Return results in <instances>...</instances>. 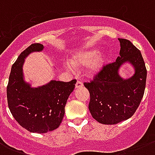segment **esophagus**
Wrapping results in <instances>:
<instances>
[{
    "instance_id": "1",
    "label": "esophagus",
    "mask_w": 155,
    "mask_h": 155,
    "mask_svg": "<svg viewBox=\"0 0 155 155\" xmlns=\"http://www.w3.org/2000/svg\"><path fill=\"white\" fill-rule=\"evenodd\" d=\"M83 83L81 82V81H80V80H78L77 82H76V84H75V87L76 88H79V87H83Z\"/></svg>"
}]
</instances>
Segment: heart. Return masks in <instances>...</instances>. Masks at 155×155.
<instances>
[{"label": "heart", "mask_w": 155, "mask_h": 155, "mask_svg": "<svg viewBox=\"0 0 155 155\" xmlns=\"http://www.w3.org/2000/svg\"><path fill=\"white\" fill-rule=\"evenodd\" d=\"M98 56V51L96 50H88L86 51L81 52L75 54L72 58L71 64L68 63L67 67L69 69H73L74 67L89 65L88 73L90 75L97 74L103 66V60L101 58H97Z\"/></svg>", "instance_id": "heart-1"}]
</instances>
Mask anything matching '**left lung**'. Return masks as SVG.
I'll return each mask as SVG.
<instances>
[{"label":"left lung","instance_id":"obj_1","mask_svg":"<svg viewBox=\"0 0 155 155\" xmlns=\"http://www.w3.org/2000/svg\"><path fill=\"white\" fill-rule=\"evenodd\" d=\"M120 56L107 63L84 85L90 92L88 108L92 117L104 125H115L132 117L144 95L147 68L140 51L130 40L118 38ZM129 61L135 66V74L123 80L118 75L120 65Z\"/></svg>","mask_w":155,"mask_h":155}]
</instances>
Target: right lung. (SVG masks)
<instances>
[{
	"label": "right lung",
	"mask_w": 155,
	"mask_h": 155,
	"mask_svg": "<svg viewBox=\"0 0 155 155\" xmlns=\"http://www.w3.org/2000/svg\"><path fill=\"white\" fill-rule=\"evenodd\" d=\"M42 49L43 45L33 43L20 54L12 66L7 85V101L13 117L21 127L38 134L50 132L60 125L68 97L76 84V80H52L45 86L32 88L24 82V58L30 52Z\"/></svg>",
	"instance_id": "1"
}]
</instances>
